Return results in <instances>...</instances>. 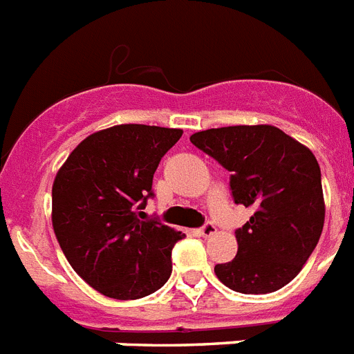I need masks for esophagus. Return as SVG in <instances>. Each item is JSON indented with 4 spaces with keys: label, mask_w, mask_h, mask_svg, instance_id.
Listing matches in <instances>:
<instances>
[{
    "label": "esophagus",
    "mask_w": 354,
    "mask_h": 354,
    "mask_svg": "<svg viewBox=\"0 0 354 354\" xmlns=\"http://www.w3.org/2000/svg\"><path fill=\"white\" fill-rule=\"evenodd\" d=\"M215 233H217V227L213 226L212 223L204 224V226L201 227V230H198V235L204 236V239H209V236H213V235H215Z\"/></svg>",
    "instance_id": "esophagus-1"
}]
</instances>
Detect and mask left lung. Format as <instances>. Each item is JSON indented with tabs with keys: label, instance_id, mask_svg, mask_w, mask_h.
I'll use <instances>...</instances> for the list:
<instances>
[{
	"label": "left lung",
	"instance_id": "obj_1",
	"mask_svg": "<svg viewBox=\"0 0 354 354\" xmlns=\"http://www.w3.org/2000/svg\"><path fill=\"white\" fill-rule=\"evenodd\" d=\"M189 141L232 171L235 203L255 209L235 232V259L215 266L217 279L246 295L284 288L313 253L326 218L313 151L271 124L209 128Z\"/></svg>",
	"mask_w": 354,
	"mask_h": 354
}]
</instances>
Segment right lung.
<instances>
[{
	"mask_svg": "<svg viewBox=\"0 0 354 354\" xmlns=\"http://www.w3.org/2000/svg\"><path fill=\"white\" fill-rule=\"evenodd\" d=\"M180 128L115 124L75 146L52 184V227L68 264L104 297L136 300L170 279L183 233L142 221L160 157Z\"/></svg>",
	"mask_w": 354,
	"mask_h": 354,
	"instance_id": "obj_1",
	"label": "right lung"
}]
</instances>
